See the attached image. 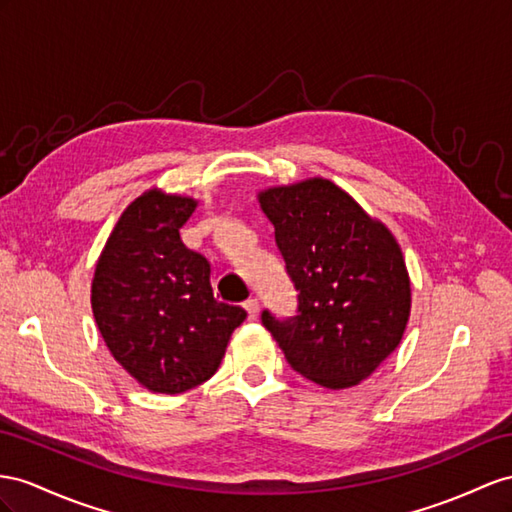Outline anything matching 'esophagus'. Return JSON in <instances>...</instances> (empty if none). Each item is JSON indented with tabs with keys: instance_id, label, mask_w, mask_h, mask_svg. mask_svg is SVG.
Instances as JSON below:
<instances>
[{
	"instance_id": "esophagus-1",
	"label": "esophagus",
	"mask_w": 512,
	"mask_h": 512,
	"mask_svg": "<svg viewBox=\"0 0 512 512\" xmlns=\"http://www.w3.org/2000/svg\"><path fill=\"white\" fill-rule=\"evenodd\" d=\"M244 309H246V313H248V318L255 320V318L259 316V303H257V298H248L246 303H244Z\"/></svg>"
}]
</instances>
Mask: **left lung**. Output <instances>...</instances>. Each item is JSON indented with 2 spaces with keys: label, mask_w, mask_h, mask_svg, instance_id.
Segmentation results:
<instances>
[{
  "label": "left lung",
  "mask_w": 512,
  "mask_h": 512,
  "mask_svg": "<svg viewBox=\"0 0 512 512\" xmlns=\"http://www.w3.org/2000/svg\"><path fill=\"white\" fill-rule=\"evenodd\" d=\"M298 290V316L261 313L287 363L326 389L355 387L402 342L411 277L396 235L324 177L257 192Z\"/></svg>",
  "instance_id": "left-lung-1"
}]
</instances>
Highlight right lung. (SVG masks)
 I'll use <instances>...</instances> for the list:
<instances>
[{"instance_id":"1","label":"right lung","mask_w":512,"mask_h":512,"mask_svg":"<svg viewBox=\"0 0 512 512\" xmlns=\"http://www.w3.org/2000/svg\"><path fill=\"white\" fill-rule=\"evenodd\" d=\"M199 199L149 188L116 220L97 259L90 307L112 357L153 393L188 391L218 370L242 307L218 303L209 264L181 242Z\"/></svg>"}]
</instances>
